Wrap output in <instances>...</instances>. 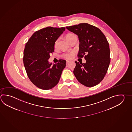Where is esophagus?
Segmentation results:
<instances>
[{
	"mask_svg": "<svg viewBox=\"0 0 132 132\" xmlns=\"http://www.w3.org/2000/svg\"><path fill=\"white\" fill-rule=\"evenodd\" d=\"M70 62V61H66V64H68Z\"/></svg>",
	"mask_w": 132,
	"mask_h": 132,
	"instance_id": "34e87169",
	"label": "esophagus"
}]
</instances>
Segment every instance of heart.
<instances>
[{"label": "heart", "instance_id": "obj_1", "mask_svg": "<svg viewBox=\"0 0 132 132\" xmlns=\"http://www.w3.org/2000/svg\"><path fill=\"white\" fill-rule=\"evenodd\" d=\"M76 35H74V34H68L66 36V38L67 39V40L69 41L70 39L71 38L73 37H76ZM58 39L56 40V41L55 42V47H56L57 46V44H58ZM75 54V52L74 51H70V52H69L66 53L64 54L63 55H62V56L63 57H64L65 58L67 59H71L72 58H73V57L74 56V55Z\"/></svg>", "mask_w": 132, "mask_h": 132}]
</instances>
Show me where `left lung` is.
Masks as SVG:
<instances>
[{"instance_id":"1","label":"left lung","mask_w":132,"mask_h":132,"mask_svg":"<svg viewBox=\"0 0 132 132\" xmlns=\"http://www.w3.org/2000/svg\"><path fill=\"white\" fill-rule=\"evenodd\" d=\"M77 35L79 40L78 57L85 56V63L76 61L74 74L86 87L98 85L104 79L110 62L109 44L99 28L88 23L66 27Z\"/></svg>"}]
</instances>
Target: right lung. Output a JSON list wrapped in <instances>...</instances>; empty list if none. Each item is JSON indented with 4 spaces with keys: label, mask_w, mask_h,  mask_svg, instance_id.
<instances>
[{
    "label": "right lung",
    "mask_w": 132,
    "mask_h": 132,
    "mask_svg": "<svg viewBox=\"0 0 132 132\" xmlns=\"http://www.w3.org/2000/svg\"><path fill=\"white\" fill-rule=\"evenodd\" d=\"M65 30V27L42 28L34 32L25 45V70L30 81L40 89L50 90L56 85L66 66L64 60L53 65L48 61L54 52L55 42Z\"/></svg>",
    "instance_id": "add662e5"
}]
</instances>
